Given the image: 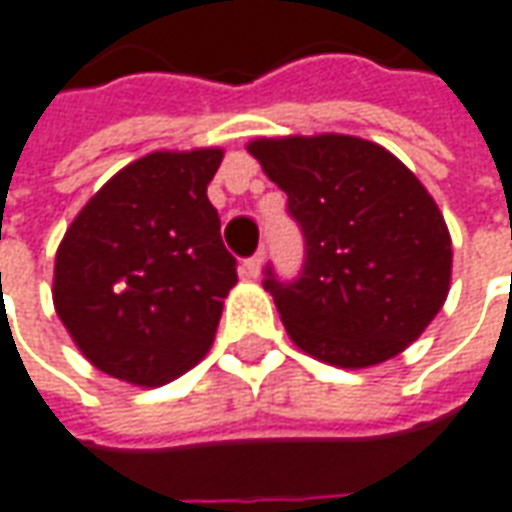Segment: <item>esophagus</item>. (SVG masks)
<instances>
[{
  "mask_svg": "<svg viewBox=\"0 0 512 512\" xmlns=\"http://www.w3.org/2000/svg\"><path fill=\"white\" fill-rule=\"evenodd\" d=\"M263 260H266V255H263V252H257L255 257L244 260V266H241L244 277H249V280H257V277H260V271H263Z\"/></svg>",
  "mask_w": 512,
  "mask_h": 512,
  "instance_id": "34e87169",
  "label": "esophagus"
}]
</instances>
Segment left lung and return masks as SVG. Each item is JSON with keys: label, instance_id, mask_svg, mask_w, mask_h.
I'll list each match as a JSON object with an SVG mask.
<instances>
[{"label": "left lung", "instance_id": "obj_1", "mask_svg": "<svg viewBox=\"0 0 512 512\" xmlns=\"http://www.w3.org/2000/svg\"><path fill=\"white\" fill-rule=\"evenodd\" d=\"M246 152L305 232L299 280L266 268L263 282L291 341L338 368L405 352L452 282V238L430 191L385 146L355 135L255 138Z\"/></svg>", "mask_w": 512, "mask_h": 512}]
</instances>
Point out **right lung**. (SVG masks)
Masks as SVG:
<instances>
[{
  "label": "right lung",
  "instance_id": "obj_1",
  "mask_svg": "<svg viewBox=\"0 0 512 512\" xmlns=\"http://www.w3.org/2000/svg\"><path fill=\"white\" fill-rule=\"evenodd\" d=\"M224 149L138 157L77 213L55 255L52 302L85 360L141 388L207 355L238 282L207 199Z\"/></svg>",
  "mask_w": 512,
  "mask_h": 512
}]
</instances>
